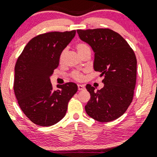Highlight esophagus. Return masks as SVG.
<instances>
[{"label":"esophagus","instance_id":"esophagus-1","mask_svg":"<svg viewBox=\"0 0 157 157\" xmlns=\"http://www.w3.org/2000/svg\"><path fill=\"white\" fill-rule=\"evenodd\" d=\"M78 90H82L85 89V85H78Z\"/></svg>","mask_w":157,"mask_h":157}]
</instances>
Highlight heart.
Instances as JSON below:
<instances>
[{
  "mask_svg": "<svg viewBox=\"0 0 157 157\" xmlns=\"http://www.w3.org/2000/svg\"><path fill=\"white\" fill-rule=\"evenodd\" d=\"M75 48H76L77 52H78L79 55H82V54H83V53H85V52H90V46H89L87 44H86V43H77L76 45H75ZM65 55H66V49L63 50L61 53H60V61H63ZM72 77L77 81H82V79H83V74L78 71H75L72 73Z\"/></svg>",
  "mask_w": 157,
  "mask_h": 157,
  "instance_id": "obj_1",
  "label": "heart"
}]
</instances>
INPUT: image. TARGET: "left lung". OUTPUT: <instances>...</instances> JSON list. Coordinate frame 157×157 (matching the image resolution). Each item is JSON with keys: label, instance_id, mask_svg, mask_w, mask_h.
I'll use <instances>...</instances> for the list:
<instances>
[{"label": "left lung", "instance_id": "8db88e82", "mask_svg": "<svg viewBox=\"0 0 157 157\" xmlns=\"http://www.w3.org/2000/svg\"><path fill=\"white\" fill-rule=\"evenodd\" d=\"M79 38L94 52V69L104 76V87L96 91L86 85L90 99L87 114L99 122L121 117L132 101L136 83L137 60L133 50L119 33L108 28L77 30Z\"/></svg>", "mask_w": 157, "mask_h": 157}]
</instances>
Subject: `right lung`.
Listing matches in <instances>:
<instances>
[{
	"label": "right lung",
	"mask_w": 157,
	"mask_h": 157,
	"mask_svg": "<svg viewBox=\"0 0 157 157\" xmlns=\"http://www.w3.org/2000/svg\"><path fill=\"white\" fill-rule=\"evenodd\" d=\"M75 35V30L38 35L28 42L16 61L15 95L24 114L36 125L50 126L63 119L69 101L78 90L73 82L54 90L50 82L60 53Z\"/></svg>",
	"instance_id": "obj_1"
}]
</instances>
